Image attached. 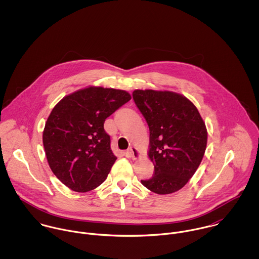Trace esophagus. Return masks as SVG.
<instances>
[{
	"mask_svg": "<svg viewBox=\"0 0 259 259\" xmlns=\"http://www.w3.org/2000/svg\"><path fill=\"white\" fill-rule=\"evenodd\" d=\"M127 154L133 159H136V158L140 157V151L138 150V148H136L135 147H131V148L127 149Z\"/></svg>",
	"mask_w": 259,
	"mask_h": 259,
	"instance_id": "1",
	"label": "esophagus"
}]
</instances>
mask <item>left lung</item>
Segmentation results:
<instances>
[{"label":"left lung","mask_w":259,"mask_h":259,"mask_svg":"<svg viewBox=\"0 0 259 259\" xmlns=\"http://www.w3.org/2000/svg\"><path fill=\"white\" fill-rule=\"evenodd\" d=\"M133 99L149 127L148 156L153 176L143 185L157 194L183 188L199 166L207 143L205 123L185 97L153 90H136Z\"/></svg>","instance_id":"left-lung-1"}]
</instances>
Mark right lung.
I'll return each mask as SVG.
<instances>
[{
  "label": "right lung",
  "instance_id": "obj_1",
  "mask_svg": "<svg viewBox=\"0 0 259 259\" xmlns=\"http://www.w3.org/2000/svg\"><path fill=\"white\" fill-rule=\"evenodd\" d=\"M131 99L125 91L90 87L65 97L53 109L42 144L52 171L64 185L87 192L106 181L116 156L104 123Z\"/></svg>",
  "mask_w": 259,
  "mask_h": 259
}]
</instances>
